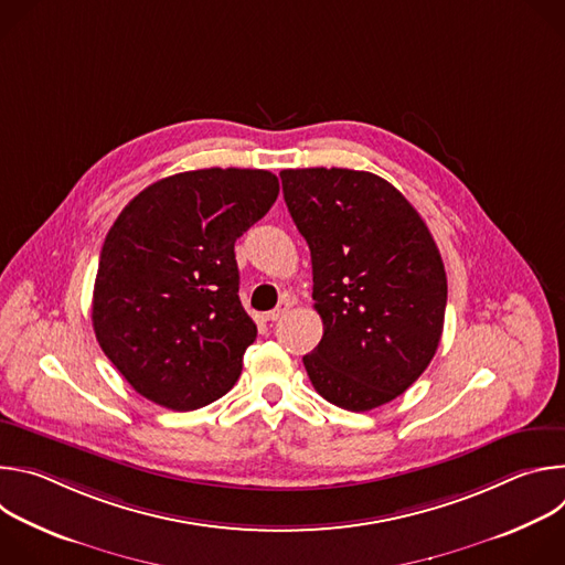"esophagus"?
<instances>
[{"instance_id":"1","label":"esophagus","mask_w":565,"mask_h":565,"mask_svg":"<svg viewBox=\"0 0 565 565\" xmlns=\"http://www.w3.org/2000/svg\"><path fill=\"white\" fill-rule=\"evenodd\" d=\"M290 308H292V301H290V299H281L277 308H273L270 312H266V315H264V319H266V321H277V319H279V317H284Z\"/></svg>"}]
</instances>
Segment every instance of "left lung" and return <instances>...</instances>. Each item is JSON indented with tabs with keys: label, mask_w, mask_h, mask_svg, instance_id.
Masks as SVG:
<instances>
[{
	"label": "left lung",
	"mask_w": 565,
	"mask_h": 565,
	"mask_svg": "<svg viewBox=\"0 0 565 565\" xmlns=\"http://www.w3.org/2000/svg\"><path fill=\"white\" fill-rule=\"evenodd\" d=\"M284 199L312 262L321 342L303 355L315 391L349 412L405 393L436 355L447 275L436 241L391 183L342 168L284 170Z\"/></svg>",
	"instance_id": "1"
}]
</instances>
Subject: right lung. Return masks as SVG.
Listing matches in <instances>:
<instances>
[{
  "label": "right lung",
  "instance_id": "add662e5",
  "mask_svg": "<svg viewBox=\"0 0 565 565\" xmlns=\"http://www.w3.org/2000/svg\"><path fill=\"white\" fill-rule=\"evenodd\" d=\"M277 194L273 172L210 168L151 183L114 221L92 319L100 349L142 397L192 412L238 380L257 327L238 299L234 241Z\"/></svg>",
  "mask_w": 565,
  "mask_h": 565
}]
</instances>
